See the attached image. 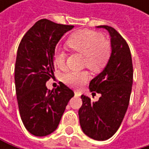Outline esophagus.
<instances>
[{"instance_id": "esophagus-1", "label": "esophagus", "mask_w": 149, "mask_h": 149, "mask_svg": "<svg viewBox=\"0 0 149 149\" xmlns=\"http://www.w3.org/2000/svg\"><path fill=\"white\" fill-rule=\"evenodd\" d=\"M75 96L76 97H80L81 96V93L79 91H75Z\"/></svg>"}]
</instances>
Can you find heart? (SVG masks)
<instances>
[{
    "mask_svg": "<svg viewBox=\"0 0 149 149\" xmlns=\"http://www.w3.org/2000/svg\"><path fill=\"white\" fill-rule=\"evenodd\" d=\"M68 45L75 51L84 54V64L92 71H99L107 63L110 55V45L104 36L91 30H80L74 33L67 40ZM66 55L61 49L54 52V63L58 68L65 66ZM89 79L86 71H72L63 76V81L68 86L79 88Z\"/></svg>",
    "mask_w": 149,
    "mask_h": 149,
    "instance_id": "obj_1",
    "label": "heart"
}]
</instances>
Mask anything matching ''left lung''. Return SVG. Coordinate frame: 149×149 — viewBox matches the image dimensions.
I'll list each match as a JSON object with an SVG mask.
<instances>
[{
  "instance_id": "8db88e82",
  "label": "left lung",
  "mask_w": 149,
  "mask_h": 149,
  "mask_svg": "<svg viewBox=\"0 0 149 149\" xmlns=\"http://www.w3.org/2000/svg\"><path fill=\"white\" fill-rule=\"evenodd\" d=\"M111 53L104 69L90 83L91 92L101 94L98 101L92 102L82 95L83 104L78 110L82 130L97 140L109 139L119 129L130 104L133 84V65L130 47L116 30L109 26Z\"/></svg>"
}]
</instances>
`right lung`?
Returning a JSON list of instances; mask_svg holds the SVG:
<instances>
[{
  "label": "right lung",
  "mask_w": 149,
  "mask_h": 149,
  "mask_svg": "<svg viewBox=\"0 0 149 149\" xmlns=\"http://www.w3.org/2000/svg\"><path fill=\"white\" fill-rule=\"evenodd\" d=\"M74 26L42 19L24 35L17 51L15 81L19 115L27 131L45 136L55 131L74 92L63 83L50 91L46 81L53 74L54 52L62 36Z\"/></svg>",
  "instance_id": "1"
}]
</instances>
